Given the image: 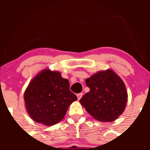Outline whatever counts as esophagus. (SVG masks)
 <instances>
[{
	"mask_svg": "<svg viewBox=\"0 0 150 150\" xmlns=\"http://www.w3.org/2000/svg\"><path fill=\"white\" fill-rule=\"evenodd\" d=\"M83 95V93H78V94H77V96H78V100H80V99H81V98H82Z\"/></svg>",
	"mask_w": 150,
	"mask_h": 150,
	"instance_id": "esophagus-1",
	"label": "esophagus"
}]
</instances>
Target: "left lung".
Segmentation results:
<instances>
[{
  "label": "left lung",
  "instance_id": "left-lung-1",
  "mask_svg": "<svg viewBox=\"0 0 150 150\" xmlns=\"http://www.w3.org/2000/svg\"><path fill=\"white\" fill-rule=\"evenodd\" d=\"M90 88L80 100L96 120L112 122L125 110L128 93L121 78L111 69L99 71L86 80Z\"/></svg>",
  "mask_w": 150,
  "mask_h": 150
}]
</instances>
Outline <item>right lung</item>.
Here are the masks:
<instances>
[{
	"label": "right lung",
	"mask_w": 150,
	"mask_h": 150,
	"mask_svg": "<svg viewBox=\"0 0 150 150\" xmlns=\"http://www.w3.org/2000/svg\"><path fill=\"white\" fill-rule=\"evenodd\" d=\"M24 99L34 121L53 125L64 118L69 106L78 98L59 72L44 69L28 85Z\"/></svg>",
	"instance_id": "add662e5"
}]
</instances>
